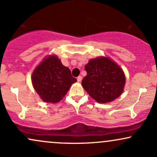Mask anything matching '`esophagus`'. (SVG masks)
<instances>
[{"instance_id":"esophagus-1","label":"esophagus","mask_w":157,"mask_h":157,"mask_svg":"<svg viewBox=\"0 0 157 157\" xmlns=\"http://www.w3.org/2000/svg\"><path fill=\"white\" fill-rule=\"evenodd\" d=\"M82 79V76H78V77H77V81H78V82H81Z\"/></svg>"}]
</instances>
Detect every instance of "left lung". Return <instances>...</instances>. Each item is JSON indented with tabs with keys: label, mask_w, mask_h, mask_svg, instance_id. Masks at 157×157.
<instances>
[{
	"label": "left lung",
	"mask_w": 157,
	"mask_h": 157,
	"mask_svg": "<svg viewBox=\"0 0 157 157\" xmlns=\"http://www.w3.org/2000/svg\"><path fill=\"white\" fill-rule=\"evenodd\" d=\"M85 69L87 75L82 79V86L97 102H111L123 91L125 83L123 71L109 58L92 59Z\"/></svg>",
	"instance_id": "1"
}]
</instances>
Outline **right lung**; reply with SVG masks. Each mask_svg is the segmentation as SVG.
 <instances>
[{"mask_svg": "<svg viewBox=\"0 0 157 157\" xmlns=\"http://www.w3.org/2000/svg\"><path fill=\"white\" fill-rule=\"evenodd\" d=\"M35 91L46 102H58L77 81L57 56H49L35 68L32 76Z\"/></svg>", "mask_w": 157, "mask_h": 157, "instance_id": "obj_1", "label": "right lung"}]
</instances>
